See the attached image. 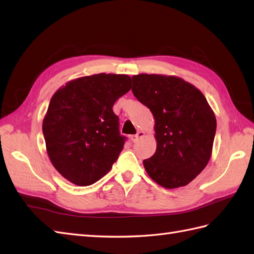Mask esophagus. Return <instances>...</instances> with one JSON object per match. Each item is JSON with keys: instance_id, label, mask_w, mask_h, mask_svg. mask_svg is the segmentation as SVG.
Returning a JSON list of instances; mask_svg holds the SVG:
<instances>
[{"instance_id": "esophagus-1", "label": "esophagus", "mask_w": 254, "mask_h": 254, "mask_svg": "<svg viewBox=\"0 0 254 254\" xmlns=\"http://www.w3.org/2000/svg\"><path fill=\"white\" fill-rule=\"evenodd\" d=\"M143 136H144V132L140 130V131H138L136 134H132V136H130V140L132 142H136V141H138L139 138H142Z\"/></svg>"}]
</instances>
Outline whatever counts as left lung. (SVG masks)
<instances>
[{
	"label": "left lung",
	"instance_id": "8db88e82",
	"mask_svg": "<svg viewBox=\"0 0 254 254\" xmlns=\"http://www.w3.org/2000/svg\"><path fill=\"white\" fill-rule=\"evenodd\" d=\"M131 91L156 122L157 150L143 160L148 175L165 189L188 185L213 151L217 124L206 97L181 77L163 74L133 75Z\"/></svg>",
	"mask_w": 254,
	"mask_h": 254
}]
</instances>
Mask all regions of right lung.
Segmentation results:
<instances>
[{"mask_svg":"<svg viewBox=\"0 0 254 254\" xmlns=\"http://www.w3.org/2000/svg\"><path fill=\"white\" fill-rule=\"evenodd\" d=\"M130 83L126 74H93L69 81L51 97L43 122L46 149L56 170L71 183H95L118 159L126 137L113 105Z\"/></svg>","mask_w":254,"mask_h":254,"instance_id":"add662e5","label":"right lung"}]
</instances>
